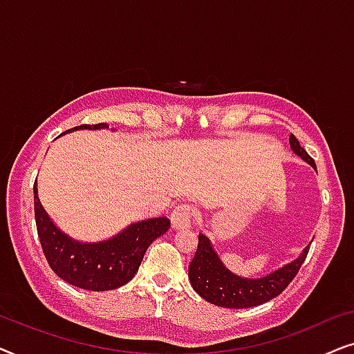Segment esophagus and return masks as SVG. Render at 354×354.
<instances>
[{
    "instance_id": "obj_1",
    "label": "esophagus",
    "mask_w": 354,
    "mask_h": 354,
    "mask_svg": "<svg viewBox=\"0 0 354 354\" xmlns=\"http://www.w3.org/2000/svg\"><path fill=\"white\" fill-rule=\"evenodd\" d=\"M195 216V209L190 205H178L174 207L171 214V222L176 229H185V227H190V222Z\"/></svg>"
}]
</instances>
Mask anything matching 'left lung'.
Returning <instances> with one entry per match:
<instances>
[{"instance_id": "obj_1", "label": "left lung", "mask_w": 354, "mask_h": 354, "mask_svg": "<svg viewBox=\"0 0 354 354\" xmlns=\"http://www.w3.org/2000/svg\"><path fill=\"white\" fill-rule=\"evenodd\" d=\"M290 145L298 156L316 167L314 159L309 156L298 138L290 135ZM309 246L298 259L280 268L275 272L266 275L263 279H241L229 272L217 258L216 251L211 248L209 240L203 234L198 235V248L188 266V277L195 292L216 306L221 308H251L272 299L288 287L290 282L298 274L299 268L306 259Z\"/></svg>"}]
</instances>
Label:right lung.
<instances>
[{
    "label": "right lung",
    "instance_id": "add662e5",
    "mask_svg": "<svg viewBox=\"0 0 354 354\" xmlns=\"http://www.w3.org/2000/svg\"><path fill=\"white\" fill-rule=\"evenodd\" d=\"M104 127L108 124H84L72 130ZM33 203L38 239L50 268L67 283L91 292L114 290L127 283L138 270L148 246L171 227L167 217H156L132 224L122 234L101 243H80L53 224L38 200L37 182L33 183Z\"/></svg>",
    "mask_w": 354,
    "mask_h": 354
}]
</instances>
